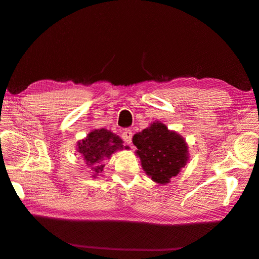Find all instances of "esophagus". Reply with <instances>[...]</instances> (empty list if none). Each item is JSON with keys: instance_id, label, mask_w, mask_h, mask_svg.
<instances>
[{"instance_id": "obj_1", "label": "esophagus", "mask_w": 259, "mask_h": 259, "mask_svg": "<svg viewBox=\"0 0 259 259\" xmlns=\"http://www.w3.org/2000/svg\"><path fill=\"white\" fill-rule=\"evenodd\" d=\"M132 137H133V133L131 130H125L122 133V138L126 144H131L132 143Z\"/></svg>"}]
</instances>
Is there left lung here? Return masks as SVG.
<instances>
[{"mask_svg":"<svg viewBox=\"0 0 259 259\" xmlns=\"http://www.w3.org/2000/svg\"><path fill=\"white\" fill-rule=\"evenodd\" d=\"M133 144L143 169L158 184H168L189 159L185 139L159 121L133 136Z\"/></svg>","mask_w":259,"mask_h":259,"instance_id":"8db88e82","label":"left lung"}]
</instances>
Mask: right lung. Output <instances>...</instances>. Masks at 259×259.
Segmentation results:
<instances>
[{
  "instance_id": "obj_1",
  "label": "right lung",
  "mask_w": 259,
  "mask_h": 259,
  "mask_svg": "<svg viewBox=\"0 0 259 259\" xmlns=\"http://www.w3.org/2000/svg\"><path fill=\"white\" fill-rule=\"evenodd\" d=\"M122 139L111 131L105 128L94 130L86 138L77 143V152L81 154L84 161L93 170V177L95 178L104 170L103 161L110 159L112 153L122 150Z\"/></svg>"
}]
</instances>
